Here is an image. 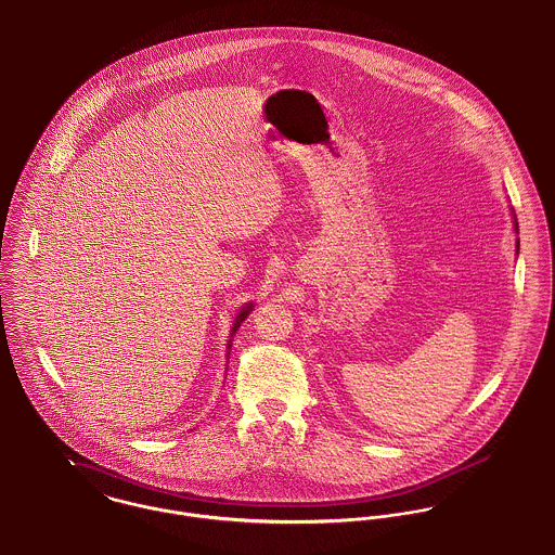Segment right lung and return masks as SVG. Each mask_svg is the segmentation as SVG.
Masks as SVG:
<instances>
[{
    "mask_svg": "<svg viewBox=\"0 0 555 555\" xmlns=\"http://www.w3.org/2000/svg\"><path fill=\"white\" fill-rule=\"evenodd\" d=\"M253 311V305H246L242 311H240V315H237V320H235V324H233V331L231 333H235L237 328H240V324L246 320V315Z\"/></svg>",
    "mask_w": 555,
    "mask_h": 555,
    "instance_id": "right-lung-1",
    "label": "right lung"
}]
</instances>
